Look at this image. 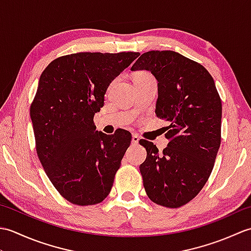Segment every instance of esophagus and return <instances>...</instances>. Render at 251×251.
Wrapping results in <instances>:
<instances>
[{
	"mask_svg": "<svg viewBox=\"0 0 251 251\" xmlns=\"http://www.w3.org/2000/svg\"><path fill=\"white\" fill-rule=\"evenodd\" d=\"M139 137H138L137 135H132V137H131V142L134 143V145H137L138 142H139Z\"/></svg>",
	"mask_w": 251,
	"mask_h": 251,
	"instance_id": "34e87169",
	"label": "esophagus"
}]
</instances>
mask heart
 <instances>
[{
  "label": "heart",
  "instance_id": "b5f03b06",
  "mask_svg": "<svg viewBox=\"0 0 251 251\" xmlns=\"http://www.w3.org/2000/svg\"><path fill=\"white\" fill-rule=\"evenodd\" d=\"M141 76H151V75H150V74L146 73V72H142V73H139V74H138V75H137L136 77H141Z\"/></svg>",
  "mask_w": 251,
  "mask_h": 251
}]
</instances>
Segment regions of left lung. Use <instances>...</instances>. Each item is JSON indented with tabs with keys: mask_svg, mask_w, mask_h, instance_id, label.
Masks as SVG:
<instances>
[{
	"mask_svg": "<svg viewBox=\"0 0 251 251\" xmlns=\"http://www.w3.org/2000/svg\"><path fill=\"white\" fill-rule=\"evenodd\" d=\"M131 71H149L157 81L155 113L169 122L163 153L143 140L147 158L140 173L157 205L178 208L200 193L214 168L221 142L222 104L206 69L173 50L142 54Z\"/></svg>",
	"mask_w": 251,
	"mask_h": 251,
	"instance_id": "obj_1",
	"label": "left lung"
}]
</instances>
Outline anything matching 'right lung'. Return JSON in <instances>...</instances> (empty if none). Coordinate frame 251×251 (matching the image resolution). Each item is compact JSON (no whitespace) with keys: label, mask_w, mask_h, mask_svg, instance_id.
I'll return each mask as SVG.
<instances>
[{"label":"right lung","mask_w":251,"mask_h":251,"mask_svg":"<svg viewBox=\"0 0 251 251\" xmlns=\"http://www.w3.org/2000/svg\"><path fill=\"white\" fill-rule=\"evenodd\" d=\"M139 52H77L57 58L41 74L30 108L37 156L57 191L87 206L109 195L131 135L96 130L94 115L112 81Z\"/></svg>","instance_id":"right-lung-1"}]
</instances>
